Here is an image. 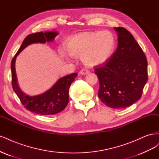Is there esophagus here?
<instances>
[{
    "label": "esophagus",
    "mask_w": 159,
    "mask_h": 159,
    "mask_svg": "<svg viewBox=\"0 0 159 159\" xmlns=\"http://www.w3.org/2000/svg\"><path fill=\"white\" fill-rule=\"evenodd\" d=\"M89 73V70L87 69H85V68L82 69L80 71V75H83L88 74Z\"/></svg>",
    "instance_id": "34e87169"
}]
</instances>
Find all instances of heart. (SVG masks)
<instances>
[{
  "instance_id": "heart-1",
  "label": "heart",
  "mask_w": 159,
  "mask_h": 159,
  "mask_svg": "<svg viewBox=\"0 0 159 159\" xmlns=\"http://www.w3.org/2000/svg\"><path fill=\"white\" fill-rule=\"evenodd\" d=\"M115 47L114 35L109 31L88 32L73 36L66 43L68 53L81 57L86 65L96 66L108 59Z\"/></svg>"
}]
</instances>
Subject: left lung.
Here are the masks:
<instances>
[{
	"label": "left lung",
	"instance_id": "obj_1",
	"mask_svg": "<svg viewBox=\"0 0 159 159\" xmlns=\"http://www.w3.org/2000/svg\"><path fill=\"white\" fill-rule=\"evenodd\" d=\"M118 45L110 57L96 66L100 84L98 96L114 109L129 107L139 100L148 80L147 60L133 35L124 28H114Z\"/></svg>",
	"mask_w": 159,
	"mask_h": 159
}]
</instances>
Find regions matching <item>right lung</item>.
Here are the masks:
<instances>
[{
    "mask_svg": "<svg viewBox=\"0 0 159 159\" xmlns=\"http://www.w3.org/2000/svg\"><path fill=\"white\" fill-rule=\"evenodd\" d=\"M57 34L56 32H47L45 33L40 32L28 35L24 39L11 62L12 85L14 91L25 109L39 115H53L63 111L69 102L70 86L77 76V74L73 73L61 78L52 88L42 94L29 96L20 89L17 84L14 66L15 61L17 55L28 45L34 43H44L47 42H52Z\"/></svg>",
    "mask_w": 159,
    "mask_h": 159,
    "instance_id": "right-lung-1",
    "label": "right lung"
}]
</instances>
